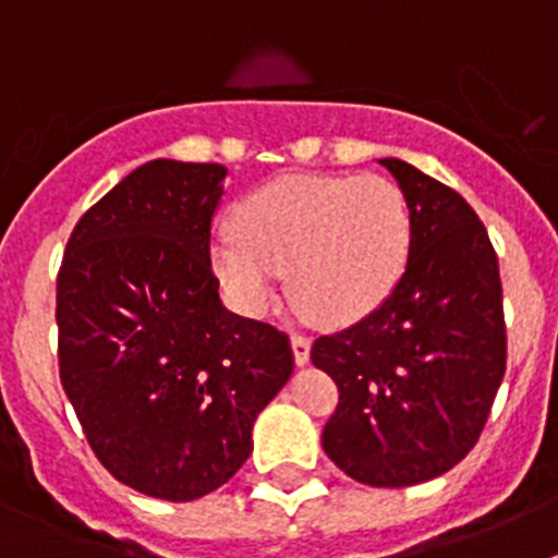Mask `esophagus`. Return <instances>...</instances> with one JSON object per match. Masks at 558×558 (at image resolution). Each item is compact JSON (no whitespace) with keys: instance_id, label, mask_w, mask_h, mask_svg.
<instances>
[{"instance_id":"obj_1","label":"esophagus","mask_w":558,"mask_h":558,"mask_svg":"<svg viewBox=\"0 0 558 558\" xmlns=\"http://www.w3.org/2000/svg\"><path fill=\"white\" fill-rule=\"evenodd\" d=\"M290 347H293L295 366H307V363H310V347H313L307 335H299V332L290 335Z\"/></svg>"}]
</instances>
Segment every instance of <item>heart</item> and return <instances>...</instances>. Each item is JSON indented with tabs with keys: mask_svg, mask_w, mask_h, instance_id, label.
<instances>
[{
	"mask_svg": "<svg viewBox=\"0 0 558 558\" xmlns=\"http://www.w3.org/2000/svg\"><path fill=\"white\" fill-rule=\"evenodd\" d=\"M413 211L383 175H288L251 192L234 231L211 243V270L248 315L268 313L288 270L299 310L327 327L363 322L408 268Z\"/></svg>",
	"mask_w": 558,
	"mask_h": 558,
	"instance_id": "obj_1",
	"label": "heart"
}]
</instances>
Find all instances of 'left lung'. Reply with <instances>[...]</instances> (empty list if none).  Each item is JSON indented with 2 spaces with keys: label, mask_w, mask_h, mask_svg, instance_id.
Here are the masks:
<instances>
[{
  "label": "left lung",
  "mask_w": 558,
  "mask_h": 558,
  "mask_svg": "<svg viewBox=\"0 0 558 558\" xmlns=\"http://www.w3.org/2000/svg\"><path fill=\"white\" fill-rule=\"evenodd\" d=\"M413 211L408 268L372 315L313 343L340 399L324 452L357 483L399 489L445 475L475 447L506 374L497 254L456 190L379 159Z\"/></svg>",
  "instance_id": "obj_1"
}]
</instances>
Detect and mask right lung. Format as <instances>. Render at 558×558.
Masks as SVG:
<instances>
[{"instance_id": "obj_1", "label": "right lung", "mask_w": 558, "mask_h": 558, "mask_svg": "<svg viewBox=\"0 0 558 558\" xmlns=\"http://www.w3.org/2000/svg\"><path fill=\"white\" fill-rule=\"evenodd\" d=\"M223 165L156 159L77 220L58 270V366L88 445L142 495L223 486L293 374L288 335L231 313L209 259Z\"/></svg>"}]
</instances>
